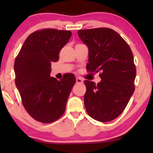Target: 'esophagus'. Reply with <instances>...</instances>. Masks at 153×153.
Returning <instances> with one entry per match:
<instances>
[{
    "label": "esophagus",
    "instance_id": "1",
    "mask_svg": "<svg viewBox=\"0 0 153 153\" xmlns=\"http://www.w3.org/2000/svg\"><path fill=\"white\" fill-rule=\"evenodd\" d=\"M76 82L77 83H82V82H83V80H82V78L78 77V78H76Z\"/></svg>",
    "mask_w": 153,
    "mask_h": 153
}]
</instances>
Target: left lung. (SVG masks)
Wrapping results in <instances>:
<instances>
[{"instance_id":"8db88e82","label":"left lung","mask_w":153,"mask_h":153,"mask_svg":"<svg viewBox=\"0 0 153 153\" xmlns=\"http://www.w3.org/2000/svg\"><path fill=\"white\" fill-rule=\"evenodd\" d=\"M78 34L88 49L87 71L101 72L98 84L84 81L85 109L95 120L110 122L122 113L134 91L133 54L122 36L108 28L79 30Z\"/></svg>"}]
</instances>
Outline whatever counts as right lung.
<instances>
[{"label": "right lung", "instance_id": "right-lung-1", "mask_svg": "<svg viewBox=\"0 0 153 153\" xmlns=\"http://www.w3.org/2000/svg\"><path fill=\"white\" fill-rule=\"evenodd\" d=\"M71 31L47 29L36 31L24 42L14 62L15 83L23 105L32 118L51 123L62 117L74 84L68 73L60 80L50 76L51 62L71 37Z\"/></svg>", "mask_w": 153, "mask_h": 153}]
</instances>
